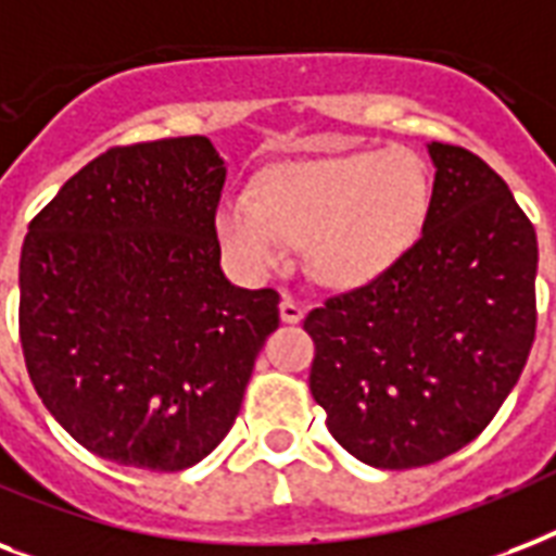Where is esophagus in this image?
<instances>
[{"instance_id":"esophagus-1","label":"esophagus","mask_w":556,"mask_h":556,"mask_svg":"<svg viewBox=\"0 0 556 556\" xmlns=\"http://www.w3.org/2000/svg\"><path fill=\"white\" fill-rule=\"evenodd\" d=\"M278 313H281V321H287V325H299L301 318H304V304L290 299V295H283L281 304H278Z\"/></svg>"}]
</instances>
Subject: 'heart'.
<instances>
[{
	"mask_svg": "<svg viewBox=\"0 0 556 556\" xmlns=\"http://www.w3.org/2000/svg\"><path fill=\"white\" fill-rule=\"evenodd\" d=\"M426 200L415 159L363 150L275 167L255 193H223L214 226L226 257L249 278L273 273L292 247H304L318 283L359 287L415 243Z\"/></svg>",
	"mask_w": 556,
	"mask_h": 556,
	"instance_id": "heart-1",
	"label": "heart"
}]
</instances>
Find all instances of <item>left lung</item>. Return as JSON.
<instances>
[{"instance_id": "left-lung-1", "label": "left lung", "mask_w": 556, "mask_h": 556, "mask_svg": "<svg viewBox=\"0 0 556 556\" xmlns=\"http://www.w3.org/2000/svg\"><path fill=\"white\" fill-rule=\"evenodd\" d=\"M415 247L304 318L309 391L348 453L408 470L458 453L514 391L536 330V231L470 150L429 141Z\"/></svg>"}]
</instances>
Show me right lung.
I'll return each instance as SVG.
<instances>
[{
  "instance_id": "add662e5",
  "label": "right lung",
  "mask_w": 556,
  "mask_h": 556,
  "mask_svg": "<svg viewBox=\"0 0 556 556\" xmlns=\"http://www.w3.org/2000/svg\"><path fill=\"white\" fill-rule=\"evenodd\" d=\"M226 162L205 136L106 150L31 219L20 339L51 417L89 453L193 467L240 412L278 292L219 266Z\"/></svg>"
}]
</instances>
